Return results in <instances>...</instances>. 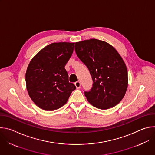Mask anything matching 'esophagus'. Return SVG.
I'll return each mask as SVG.
<instances>
[{
  "label": "esophagus",
  "mask_w": 155,
  "mask_h": 155,
  "mask_svg": "<svg viewBox=\"0 0 155 155\" xmlns=\"http://www.w3.org/2000/svg\"><path fill=\"white\" fill-rule=\"evenodd\" d=\"M75 85L76 86V87L77 88V89H79V88H80L81 87V83L80 81H77L75 83Z\"/></svg>",
  "instance_id": "34e87169"
}]
</instances>
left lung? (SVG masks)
<instances>
[{"mask_svg":"<svg viewBox=\"0 0 155 155\" xmlns=\"http://www.w3.org/2000/svg\"><path fill=\"white\" fill-rule=\"evenodd\" d=\"M75 50L93 81L91 90L84 91L87 101L102 110L117 105L128 84L127 68L118 51L109 43L95 38L76 42Z\"/></svg>","mask_w":155,"mask_h":155,"instance_id":"obj_1","label":"left lung"}]
</instances>
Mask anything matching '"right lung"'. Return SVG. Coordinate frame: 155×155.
I'll return each mask as SVG.
<instances>
[{
	"mask_svg": "<svg viewBox=\"0 0 155 155\" xmlns=\"http://www.w3.org/2000/svg\"><path fill=\"white\" fill-rule=\"evenodd\" d=\"M74 43H53L30 61L26 83L32 101L40 108L53 111L66 104L75 86L69 81L65 65L71 57Z\"/></svg>",
	"mask_w": 155,
	"mask_h": 155,
	"instance_id": "obj_1",
	"label": "right lung"
}]
</instances>
